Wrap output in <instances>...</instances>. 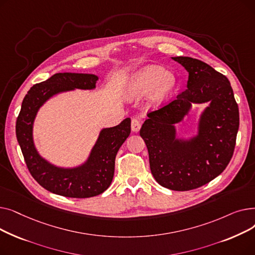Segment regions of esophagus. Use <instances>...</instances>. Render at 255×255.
I'll list each match as a JSON object with an SVG mask.
<instances>
[{
    "label": "esophagus",
    "instance_id": "esophagus-1",
    "mask_svg": "<svg viewBox=\"0 0 255 255\" xmlns=\"http://www.w3.org/2000/svg\"><path fill=\"white\" fill-rule=\"evenodd\" d=\"M131 129L133 132H138L140 129V122L139 120L133 118L131 121Z\"/></svg>",
    "mask_w": 255,
    "mask_h": 255
}]
</instances>
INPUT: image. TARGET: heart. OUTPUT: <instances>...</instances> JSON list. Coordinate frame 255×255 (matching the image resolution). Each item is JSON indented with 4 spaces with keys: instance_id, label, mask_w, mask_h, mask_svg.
<instances>
[{
    "instance_id": "heart-1",
    "label": "heart",
    "mask_w": 255,
    "mask_h": 255,
    "mask_svg": "<svg viewBox=\"0 0 255 255\" xmlns=\"http://www.w3.org/2000/svg\"><path fill=\"white\" fill-rule=\"evenodd\" d=\"M176 87V77L162 67L148 66L133 76L128 87L131 97H142L152 93L153 101H165Z\"/></svg>"
}]
</instances>
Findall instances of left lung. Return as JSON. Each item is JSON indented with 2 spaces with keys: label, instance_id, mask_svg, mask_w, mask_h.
I'll use <instances>...</instances> for the list:
<instances>
[{
  "label": "left lung",
  "instance_id": "left-lung-1",
  "mask_svg": "<svg viewBox=\"0 0 255 255\" xmlns=\"http://www.w3.org/2000/svg\"><path fill=\"white\" fill-rule=\"evenodd\" d=\"M188 71L187 89L160 109L148 113L139 134L149 152L155 180L165 188L188 191L218 177L233 157L240 118L230 80L203 61L172 58ZM210 102L200 120L199 134L190 141L175 138L173 124L191 103Z\"/></svg>",
  "mask_w": 255,
  "mask_h": 255
}]
</instances>
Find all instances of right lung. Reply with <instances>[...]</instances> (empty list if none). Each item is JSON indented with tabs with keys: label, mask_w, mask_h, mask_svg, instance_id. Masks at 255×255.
<instances>
[{
	"label": "right lung",
	"mask_w": 255,
	"mask_h": 255,
	"mask_svg": "<svg viewBox=\"0 0 255 255\" xmlns=\"http://www.w3.org/2000/svg\"><path fill=\"white\" fill-rule=\"evenodd\" d=\"M98 76L84 73H56L45 82L34 85L24 96L16 120V137L32 177L46 190L66 197L87 198L109 188L115 172V160L120 146L129 136L131 120L101 130L88 161L75 168H61L40 156L33 141V123L38 110L58 93L74 89L91 90Z\"/></svg>",
	"instance_id": "1"
}]
</instances>
